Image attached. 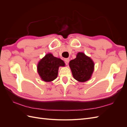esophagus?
Here are the masks:
<instances>
[{
	"label": "esophagus",
	"instance_id": "esophagus-1",
	"mask_svg": "<svg viewBox=\"0 0 127 127\" xmlns=\"http://www.w3.org/2000/svg\"><path fill=\"white\" fill-rule=\"evenodd\" d=\"M64 60L65 63H66V64H68V63L69 62V58H65L64 59Z\"/></svg>",
	"mask_w": 127,
	"mask_h": 127
}]
</instances>
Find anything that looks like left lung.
<instances>
[{"label": "left lung", "instance_id": "8db88e82", "mask_svg": "<svg viewBox=\"0 0 127 127\" xmlns=\"http://www.w3.org/2000/svg\"><path fill=\"white\" fill-rule=\"evenodd\" d=\"M69 66L74 78L78 82H85L91 78L94 64L90 57L79 52L76 58L70 61Z\"/></svg>", "mask_w": 127, "mask_h": 127}]
</instances>
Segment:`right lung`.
<instances>
[{
    "mask_svg": "<svg viewBox=\"0 0 127 127\" xmlns=\"http://www.w3.org/2000/svg\"><path fill=\"white\" fill-rule=\"evenodd\" d=\"M64 66V63L62 60L49 53L38 64L37 71L42 80L51 82L57 78L59 66Z\"/></svg>",
    "mask_w": 127,
    "mask_h": 127,
    "instance_id": "add662e5",
    "label": "right lung"
}]
</instances>
